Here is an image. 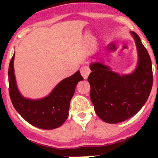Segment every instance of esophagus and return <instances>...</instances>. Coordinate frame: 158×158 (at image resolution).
<instances>
[{"label": "esophagus", "instance_id": "1", "mask_svg": "<svg viewBox=\"0 0 158 158\" xmlns=\"http://www.w3.org/2000/svg\"><path fill=\"white\" fill-rule=\"evenodd\" d=\"M90 73H91V69H89V67L88 65H83L81 68V73L84 79H87L89 75L90 74Z\"/></svg>", "mask_w": 158, "mask_h": 158}]
</instances>
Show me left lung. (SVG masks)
Masks as SVG:
<instances>
[{
    "instance_id": "1",
    "label": "left lung",
    "mask_w": 158,
    "mask_h": 158,
    "mask_svg": "<svg viewBox=\"0 0 158 158\" xmlns=\"http://www.w3.org/2000/svg\"><path fill=\"white\" fill-rule=\"evenodd\" d=\"M131 33L139 54L137 68L132 73L119 75L100 62L90 65V99L96 115L108 123L123 122L134 116L146 104L153 86L150 55L139 36Z\"/></svg>"
}]
</instances>
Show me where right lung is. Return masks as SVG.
Masks as SVG:
<instances>
[{
    "label": "right lung",
    "mask_w": 158,
    "mask_h": 158,
    "mask_svg": "<svg viewBox=\"0 0 158 158\" xmlns=\"http://www.w3.org/2000/svg\"><path fill=\"white\" fill-rule=\"evenodd\" d=\"M14 57L15 54L8 67V91L15 109L27 123L40 129L51 130L62 126L69 115L70 100L77 84L83 80L80 71L62 80L44 98L30 100L24 98L17 89L14 74Z\"/></svg>",
    "instance_id": "1"
}]
</instances>
